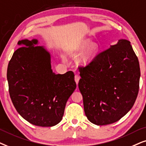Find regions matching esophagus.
<instances>
[{
  "instance_id": "34e87169",
  "label": "esophagus",
  "mask_w": 146,
  "mask_h": 146,
  "mask_svg": "<svg viewBox=\"0 0 146 146\" xmlns=\"http://www.w3.org/2000/svg\"><path fill=\"white\" fill-rule=\"evenodd\" d=\"M79 79H80V76H79V75H75V82H76L77 85L78 84Z\"/></svg>"
}]
</instances>
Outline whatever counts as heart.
I'll list each match as a JSON object with an SVG mask.
<instances>
[{
	"instance_id": "obj_1",
	"label": "heart",
	"mask_w": 146,
	"mask_h": 146,
	"mask_svg": "<svg viewBox=\"0 0 146 146\" xmlns=\"http://www.w3.org/2000/svg\"><path fill=\"white\" fill-rule=\"evenodd\" d=\"M91 40L89 38H84L77 42L73 47V51L75 53H81L85 48L88 47V46L91 44ZM98 46L96 44H92L87 48L85 53L83 54L80 59V63L83 65H87L92 61L97 54Z\"/></svg>"
}]
</instances>
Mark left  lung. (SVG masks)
I'll return each mask as SVG.
<instances>
[{
    "mask_svg": "<svg viewBox=\"0 0 146 146\" xmlns=\"http://www.w3.org/2000/svg\"><path fill=\"white\" fill-rule=\"evenodd\" d=\"M79 69V89L91 123H115L131 110L139 92L140 69L129 40H119Z\"/></svg>",
    "mask_w": 146,
    "mask_h": 146,
    "instance_id": "obj_1",
    "label": "left lung"
}]
</instances>
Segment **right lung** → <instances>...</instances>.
Returning <instances> with one entry per match:
<instances>
[{"label":"right lung","instance_id":"obj_1","mask_svg":"<svg viewBox=\"0 0 146 146\" xmlns=\"http://www.w3.org/2000/svg\"><path fill=\"white\" fill-rule=\"evenodd\" d=\"M38 40H21L7 69L10 97L15 109L29 123L51 127L63 118L66 103L76 88L74 73H53L48 52L34 46Z\"/></svg>","mask_w":146,"mask_h":146}]
</instances>
